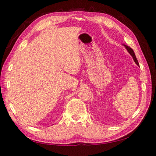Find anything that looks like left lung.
<instances>
[{"label":"left lung","instance_id":"left-lung-1","mask_svg":"<svg viewBox=\"0 0 156 156\" xmlns=\"http://www.w3.org/2000/svg\"><path fill=\"white\" fill-rule=\"evenodd\" d=\"M123 45L125 47V48L126 49V50H127L128 52L129 53V54H130V55L132 56V58H133V60H134V62H136V64L137 65H138V66H139L138 61V60H137V58H136V55H135V53H134L133 50L131 48V47H129V46L126 45V44H123Z\"/></svg>","mask_w":156,"mask_h":156}]
</instances>
